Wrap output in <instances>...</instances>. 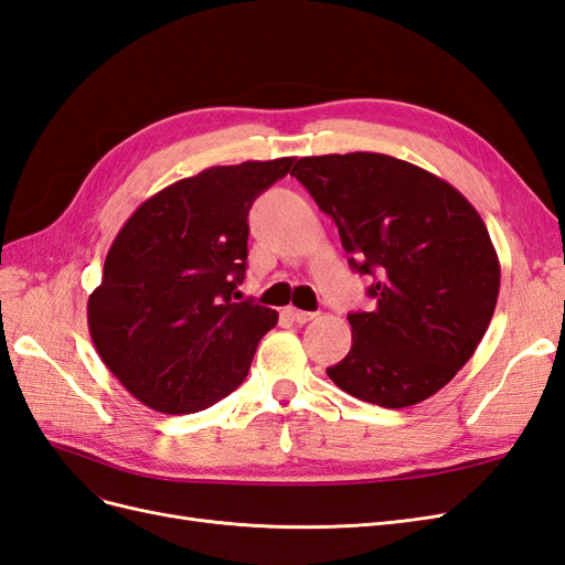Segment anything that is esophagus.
I'll return each mask as SVG.
<instances>
[{
  "mask_svg": "<svg viewBox=\"0 0 565 565\" xmlns=\"http://www.w3.org/2000/svg\"><path fill=\"white\" fill-rule=\"evenodd\" d=\"M289 318H292L295 322H299V324H306V322H311L318 313H311V311H301V309H287L285 311Z\"/></svg>",
  "mask_w": 565,
  "mask_h": 565,
  "instance_id": "esophagus-1",
  "label": "esophagus"
}]
</instances>
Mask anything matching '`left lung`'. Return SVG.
I'll return each instance as SVG.
<instances>
[{
  "label": "left lung",
  "instance_id": "8db88e82",
  "mask_svg": "<svg viewBox=\"0 0 565 565\" xmlns=\"http://www.w3.org/2000/svg\"><path fill=\"white\" fill-rule=\"evenodd\" d=\"M297 177L332 216L351 268L372 276V311L328 377L380 407L422 403L473 355L500 295V259L471 202L382 152L301 158Z\"/></svg>",
  "mask_w": 565,
  "mask_h": 565
}]
</instances>
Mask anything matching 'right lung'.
<instances>
[{
  "mask_svg": "<svg viewBox=\"0 0 565 565\" xmlns=\"http://www.w3.org/2000/svg\"><path fill=\"white\" fill-rule=\"evenodd\" d=\"M295 158L210 167L162 188L113 241L87 318L100 361L164 415L198 413L247 377L278 313L235 301L247 214Z\"/></svg>",
  "mask_w": 565,
  "mask_h": 565,
  "instance_id": "1",
  "label": "right lung"
}]
</instances>
